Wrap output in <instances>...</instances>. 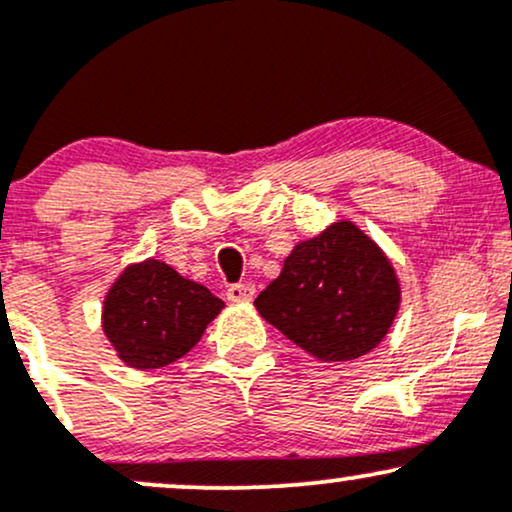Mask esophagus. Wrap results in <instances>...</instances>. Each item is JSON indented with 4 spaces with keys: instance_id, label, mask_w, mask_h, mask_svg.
<instances>
[{
    "instance_id": "obj_1",
    "label": "esophagus",
    "mask_w": 512,
    "mask_h": 512,
    "mask_svg": "<svg viewBox=\"0 0 512 512\" xmlns=\"http://www.w3.org/2000/svg\"><path fill=\"white\" fill-rule=\"evenodd\" d=\"M228 301L231 303H250L255 298V286L252 284H233L226 291Z\"/></svg>"
}]
</instances>
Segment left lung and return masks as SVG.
Masks as SVG:
<instances>
[{
  "label": "left lung",
  "instance_id": "1",
  "mask_svg": "<svg viewBox=\"0 0 512 512\" xmlns=\"http://www.w3.org/2000/svg\"><path fill=\"white\" fill-rule=\"evenodd\" d=\"M402 289L390 257L354 221L303 240L257 296L269 325L317 361H354L385 339Z\"/></svg>",
  "mask_w": 512,
  "mask_h": 512
}]
</instances>
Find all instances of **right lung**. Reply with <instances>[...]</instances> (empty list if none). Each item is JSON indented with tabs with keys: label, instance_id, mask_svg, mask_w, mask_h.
Returning <instances> with one entry per match:
<instances>
[{
	"label": "right lung",
	"instance_id": "add662e5",
	"mask_svg": "<svg viewBox=\"0 0 512 512\" xmlns=\"http://www.w3.org/2000/svg\"><path fill=\"white\" fill-rule=\"evenodd\" d=\"M223 308L207 286L149 257L117 274L103 298L101 325L125 366L156 370L185 356Z\"/></svg>",
	"mask_w": 512,
	"mask_h": 512
}]
</instances>
